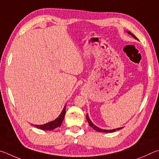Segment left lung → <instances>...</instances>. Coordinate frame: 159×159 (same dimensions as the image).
<instances>
[{
    "label": "left lung",
    "instance_id": "1",
    "mask_svg": "<svg viewBox=\"0 0 159 159\" xmlns=\"http://www.w3.org/2000/svg\"><path fill=\"white\" fill-rule=\"evenodd\" d=\"M128 33H129V34L131 35L133 38H135V39H137V38H136L135 36L133 34V33H131L129 32V31H128ZM87 121H88V123H89V126H90L91 127H92L94 130H96V131H98V132H101V133H112V132H115V131H116V130H119V129H121V128H119V129H113V130H102V129H99L98 127L96 126L95 125H94V124L92 123V122L91 121L90 119L89 118V116H88V115H87Z\"/></svg>",
    "mask_w": 159,
    "mask_h": 159
}]
</instances>
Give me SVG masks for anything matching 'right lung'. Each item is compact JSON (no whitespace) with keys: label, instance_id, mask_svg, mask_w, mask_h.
Instances as JSON below:
<instances>
[{"label":"right lung","instance_id":"right-lung-1","mask_svg":"<svg viewBox=\"0 0 159 159\" xmlns=\"http://www.w3.org/2000/svg\"><path fill=\"white\" fill-rule=\"evenodd\" d=\"M65 113H66V106L64 107L62 112L60 115V116L56 119V120L49 122V123L45 124L44 125H35V127L38 128L41 130H54V129L57 127H59L61 124H62V121L64 119V116H65Z\"/></svg>","mask_w":159,"mask_h":159}]
</instances>
